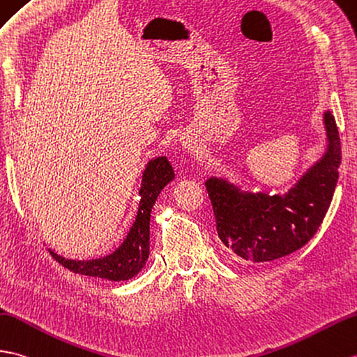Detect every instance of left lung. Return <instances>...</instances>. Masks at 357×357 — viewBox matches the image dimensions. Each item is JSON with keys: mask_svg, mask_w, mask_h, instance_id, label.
I'll return each mask as SVG.
<instances>
[{"mask_svg": "<svg viewBox=\"0 0 357 357\" xmlns=\"http://www.w3.org/2000/svg\"><path fill=\"white\" fill-rule=\"evenodd\" d=\"M328 147L284 196L242 193L223 179L205 182L219 238L243 260L271 261L300 250L326 218L337 182L341 139L335 117L324 114Z\"/></svg>", "mask_w": 357, "mask_h": 357, "instance_id": "obj_1", "label": "left lung"}]
</instances>
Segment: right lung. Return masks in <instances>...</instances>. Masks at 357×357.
I'll return each mask as SVG.
<instances>
[{
	"label": "right lung",
	"mask_w": 357,
	"mask_h": 357,
	"mask_svg": "<svg viewBox=\"0 0 357 357\" xmlns=\"http://www.w3.org/2000/svg\"><path fill=\"white\" fill-rule=\"evenodd\" d=\"M173 178H175V172H173L172 164L165 156H160V158H155L147 164L143 173V181H141V199L135 222L121 246L111 255L89 261H74L65 260L54 252L50 254L63 268L82 273V275L106 278L111 281H124L135 277L144 268L149 259V222H151L152 206L161 190Z\"/></svg>",
	"instance_id": "1"
}]
</instances>
